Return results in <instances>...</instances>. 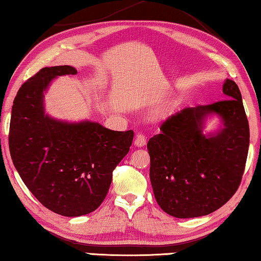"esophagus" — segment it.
<instances>
[{
    "label": "esophagus",
    "instance_id": "obj_1",
    "mask_svg": "<svg viewBox=\"0 0 261 261\" xmlns=\"http://www.w3.org/2000/svg\"><path fill=\"white\" fill-rule=\"evenodd\" d=\"M145 144H146V137L143 134H141V132H138L135 137V145L138 147H142L145 145Z\"/></svg>",
    "mask_w": 261,
    "mask_h": 261
}]
</instances>
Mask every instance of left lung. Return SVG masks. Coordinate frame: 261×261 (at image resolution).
<instances>
[{"instance_id": "1", "label": "left lung", "mask_w": 261, "mask_h": 261, "mask_svg": "<svg viewBox=\"0 0 261 261\" xmlns=\"http://www.w3.org/2000/svg\"><path fill=\"white\" fill-rule=\"evenodd\" d=\"M223 92L227 99L170 116L161 125V134L149 139L154 198L170 216L210 215L226 204L242 182L250 127L238 85L226 80ZM210 113L219 114L224 127L207 138L201 129Z\"/></svg>"}]
</instances>
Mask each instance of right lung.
Listing matches in <instances>:
<instances>
[{
	"label": "right lung",
	"mask_w": 261,
	"mask_h": 261,
	"mask_svg": "<svg viewBox=\"0 0 261 261\" xmlns=\"http://www.w3.org/2000/svg\"><path fill=\"white\" fill-rule=\"evenodd\" d=\"M76 73L70 65H58L30 77L15 97L9 127L10 155L23 182L44 207L65 217L88 215L103 203L112 171L134 139L132 130L44 115L43 91L50 81Z\"/></svg>",
	"instance_id": "obj_1"
}]
</instances>
